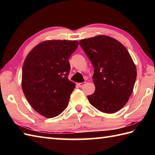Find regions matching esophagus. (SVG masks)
<instances>
[{
  "label": "esophagus",
  "instance_id": "obj_1",
  "mask_svg": "<svg viewBox=\"0 0 155 155\" xmlns=\"http://www.w3.org/2000/svg\"><path fill=\"white\" fill-rule=\"evenodd\" d=\"M85 84H86V83H78L77 84L78 85V87H83L84 85H85Z\"/></svg>",
  "mask_w": 155,
  "mask_h": 155
}]
</instances>
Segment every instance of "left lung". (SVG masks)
Listing matches in <instances>:
<instances>
[{"label":"left lung","instance_id":"left-lung-1","mask_svg":"<svg viewBox=\"0 0 155 155\" xmlns=\"http://www.w3.org/2000/svg\"><path fill=\"white\" fill-rule=\"evenodd\" d=\"M94 68V93L88 96L89 103L103 113L120 110L133 91L137 68L129 52L116 39L97 35L79 42Z\"/></svg>","mask_w":155,"mask_h":155}]
</instances>
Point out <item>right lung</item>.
Wrapping results in <instances>:
<instances>
[{
	"mask_svg": "<svg viewBox=\"0 0 155 155\" xmlns=\"http://www.w3.org/2000/svg\"><path fill=\"white\" fill-rule=\"evenodd\" d=\"M77 41L49 40L35 47L26 57L22 71V89L31 106L47 118L58 116L67 107L75 87L68 80V58Z\"/></svg>",
	"mask_w": 155,
	"mask_h": 155,
	"instance_id": "add662e5",
	"label": "right lung"
}]
</instances>
